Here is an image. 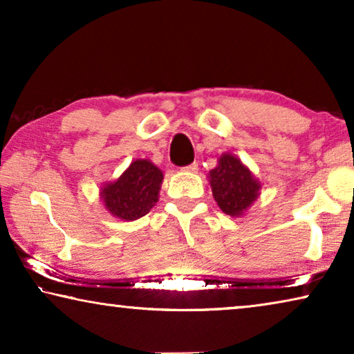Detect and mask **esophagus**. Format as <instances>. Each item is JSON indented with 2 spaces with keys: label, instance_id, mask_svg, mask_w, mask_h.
I'll list each match as a JSON object with an SVG mask.
<instances>
[{
  "label": "esophagus",
  "instance_id": "obj_1",
  "mask_svg": "<svg viewBox=\"0 0 354 354\" xmlns=\"http://www.w3.org/2000/svg\"><path fill=\"white\" fill-rule=\"evenodd\" d=\"M183 170H184V171H189V173H195V171L198 170V163H197V162H192V163H189V165L183 167Z\"/></svg>",
  "mask_w": 354,
  "mask_h": 354
}]
</instances>
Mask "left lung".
Wrapping results in <instances>:
<instances>
[{
    "mask_svg": "<svg viewBox=\"0 0 354 354\" xmlns=\"http://www.w3.org/2000/svg\"><path fill=\"white\" fill-rule=\"evenodd\" d=\"M213 197L225 214L240 216L257 198L259 183L251 171L232 154H224L219 165L209 171Z\"/></svg>",
    "mask_w": 354,
    "mask_h": 354,
    "instance_id": "1",
    "label": "left lung"
}]
</instances>
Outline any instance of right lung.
Wrapping results in <instances>:
<instances>
[{
  "mask_svg": "<svg viewBox=\"0 0 354 354\" xmlns=\"http://www.w3.org/2000/svg\"><path fill=\"white\" fill-rule=\"evenodd\" d=\"M163 175L149 160L131 162L122 176L102 191L104 207L125 221L143 218L157 202Z\"/></svg>",
  "mask_w": 354,
  "mask_h": 354,
  "instance_id": "add662e5",
  "label": "right lung"
}]
</instances>
